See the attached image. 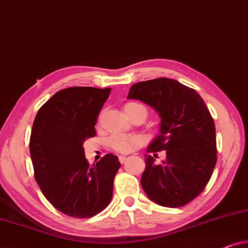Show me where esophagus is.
I'll use <instances>...</instances> for the list:
<instances>
[{
  "label": "esophagus",
  "mask_w": 248,
  "mask_h": 248,
  "mask_svg": "<svg viewBox=\"0 0 248 248\" xmlns=\"http://www.w3.org/2000/svg\"><path fill=\"white\" fill-rule=\"evenodd\" d=\"M125 159H127V157H125V156H119V162L121 164H124L125 162Z\"/></svg>",
  "instance_id": "34e87169"
}]
</instances>
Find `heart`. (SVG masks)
Returning a JSON list of instances; mask_svg holds the SVG:
<instances>
[{"instance_id":"b5f03b06","label":"heart","mask_w":248,"mask_h":248,"mask_svg":"<svg viewBox=\"0 0 248 248\" xmlns=\"http://www.w3.org/2000/svg\"><path fill=\"white\" fill-rule=\"evenodd\" d=\"M124 110L127 114H130L138 110L145 111L146 114H147L146 108L142 106V104L136 102H130L125 104ZM142 141H144V139H142L141 136L120 134V132H117V134L110 136L109 139H108V145H109V147L112 148L113 151H116L118 153H123V154H127V153L134 151L136 147L140 146L142 144Z\"/></svg>"}]
</instances>
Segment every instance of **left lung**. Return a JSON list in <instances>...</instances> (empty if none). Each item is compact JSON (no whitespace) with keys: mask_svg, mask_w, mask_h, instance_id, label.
Here are the masks:
<instances>
[{"mask_svg":"<svg viewBox=\"0 0 248 248\" xmlns=\"http://www.w3.org/2000/svg\"><path fill=\"white\" fill-rule=\"evenodd\" d=\"M128 99L140 100L162 118L160 131L147 152L165 151L166 160L155 164L146 155L141 186L159 205L183 207L200 194L217 162L216 127L208 107L197 91L172 78L138 82Z\"/></svg>","mask_w":248,"mask_h":248,"instance_id":"1","label":"left lung"}]
</instances>
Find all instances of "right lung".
I'll return each instance as SVG.
<instances>
[{
    "mask_svg": "<svg viewBox=\"0 0 248 248\" xmlns=\"http://www.w3.org/2000/svg\"><path fill=\"white\" fill-rule=\"evenodd\" d=\"M110 92L91 86L58 91L38 111L31 129L34 179L47 200L73 218L93 217L112 199L119 159L107 154L90 165L83 147L96 135L97 117Z\"/></svg>",
    "mask_w": 248,
    "mask_h": 248,
    "instance_id": "right-lung-1",
    "label": "right lung"
}]
</instances>
